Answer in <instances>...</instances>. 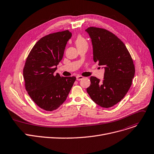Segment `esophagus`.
Wrapping results in <instances>:
<instances>
[{
  "mask_svg": "<svg viewBox=\"0 0 154 154\" xmlns=\"http://www.w3.org/2000/svg\"><path fill=\"white\" fill-rule=\"evenodd\" d=\"M76 79H77V80H82V79H84V77L78 75V76H77V77H76Z\"/></svg>",
  "mask_w": 154,
  "mask_h": 154,
  "instance_id": "obj_1",
  "label": "esophagus"
}]
</instances>
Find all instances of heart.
I'll list each match as a JSON object with an SVG mask.
<instances>
[{
    "instance_id": "heart-1",
    "label": "heart",
    "mask_w": 154,
    "mask_h": 154,
    "mask_svg": "<svg viewBox=\"0 0 154 154\" xmlns=\"http://www.w3.org/2000/svg\"><path fill=\"white\" fill-rule=\"evenodd\" d=\"M75 45L77 46V47L83 45V44H85V43H87V42L86 40L82 36L80 35H79L77 38H76V39H75Z\"/></svg>"
}]
</instances>
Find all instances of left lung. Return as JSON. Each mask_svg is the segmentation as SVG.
Instances as JSON below:
<instances>
[{"label": "left lung", "mask_w": 154, "mask_h": 154, "mask_svg": "<svg viewBox=\"0 0 154 154\" xmlns=\"http://www.w3.org/2000/svg\"><path fill=\"white\" fill-rule=\"evenodd\" d=\"M85 32L91 38L94 62L105 69L101 82L95 77H90L87 93L98 105L110 108L123 98L130 88L134 65L125 45L115 35L96 27H89Z\"/></svg>", "instance_id": "left-lung-1"}]
</instances>
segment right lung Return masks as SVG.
Segmentation results:
<instances>
[{"label":"right lung","mask_w":154,"mask_h":154,"mask_svg":"<svg viewBox=\"0 0 154 154\" xmlns=\"http://www.w3.org/2000/svg\"><path fill=\"white\" fill-rule=\"evenodd\" d=\"M72 36L66 30L43 37L26 59L23 69L26 90L35 103L46 111L55 110L64 103L76 80L75 77L54 74Z\"/></svg>","instance_id":"add662e5"}]
</instances>
